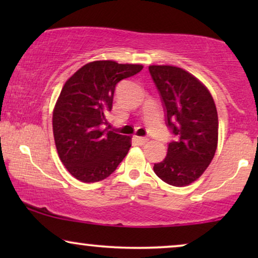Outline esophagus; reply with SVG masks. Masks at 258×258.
Instances as JSON below:
<instances>
[{
    "label": "esophagus",
    "mask_w": 258,
    "mask_h": 258,
    "mask_svg": "<svg viewBox=\"0 0 258 258\" xmlns=\"http://www.w3.org/2000/svg\"><path fill=\"white\" fill-rule=\"evenodd\" d=\"M148 141L149 140H148L147 137H137V142H139L140 144H146Z\"/></svg>",
    "instance_id": "34e87169"
}]
</instances>
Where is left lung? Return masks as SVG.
Masks as SVG:
<instances>
[{
  "label": "left lung",
  "instance_id": "8db88e82",
  "mask_svg": "<svg viewBox=\"0 0 258 258\" xmlns=\"http://www.w3.org/2000/svg\"><path fill=\"white\" fill-rule=\"evenodd\" d=\"M149 72L163 103L165 123L175 137L154 171L168 184L189 185L206 171L216 153V105L206 86L182 68L150 66Z\"/></svg>",
  "mask_w": 258,
  "mask_h": 258
}]
</instances>
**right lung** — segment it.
Segmentation results:
<instances>
[{
	"instance_id": "obj_1",
	"label": "right lung",
	"mask_w": 258,
	"mask_h": 258,
	"mask_svg": "<svg viewBox=\"0 0 258 258\" xmlns=\"http://www.w3.org/2000/svg\"><path fill=\"white\" fill-rule=\"evenodd\" d=\"M141 64L95 61L80 68L63 86L52 112V132L62 163L84 183L107 178L132 147V137L109 130L116 84L136 75Z\"/></svg>"
}]
</instances>
